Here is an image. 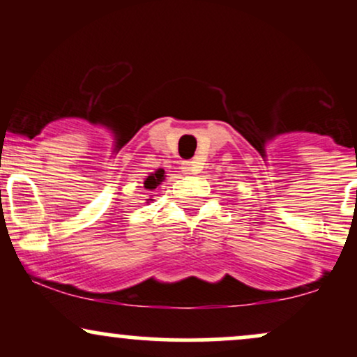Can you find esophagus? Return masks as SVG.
Returning <instances> with one entry per match:
<instances>
[{"instance_id": "1", "label": "esophagus", "mask_w": 357, "mask_h": 357, "mask_svg": "<svg viewBox=\"0 0 357 357\" xmlns=\"http://www.w3.org/2000/svg\"><path fill=\"white\" fill-rule=\"evenodd\" d=\"M181 169H183L186 174H192V173H195V171H196V169H195V165H192L191 161H184L183 166H181Z\"/></svg>"}]
</instances>
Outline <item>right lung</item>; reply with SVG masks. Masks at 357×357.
Segmentation results:
<instances>
[{
    "mask_svg": "<svg viewBox=\"0 0 357 357\" xmlns=\"http://www.w3.org/2000/svg\"><path fill=\"white\" fill-rule=\"evenodd\" d=\"M165 179H166L165 169H161V167H159V169H155V171H153V173L147 174L144 178V183L142 184H144V190L147 192H155L159 190V186H161ZM151 202H154L153 195H149V198L146 199V203H151Z\"/></svg>",
    "mask_w": 357,
    "mask_h": 357,
    "instance_id": "right-lung-1",
    "label": "right lung"
}]
</instances>
